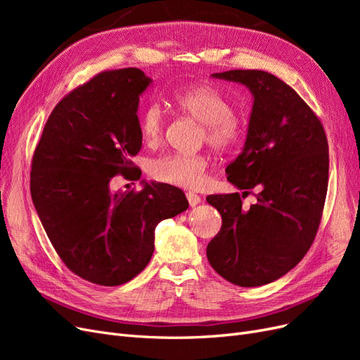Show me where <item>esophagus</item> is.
Listing matches in <instances>:
<instances>
[{
  "mask_svg": "<svg viewBox=\"0 0 360 360\" xmlns=\"http://www.w3.org/2000/svg\"><path fill=\"white\" fill-rule=\"evenodd\" d=\"M186 198H188L191 207H195V205H198V204L201 202V197H200V195L193 193V192H186Z\"/></svg>",
  "mask_w": 360,
  "mask_h": 360,
  "instance_id": "esophagus-1",
  "label": "esophagus"
}]
</instances>
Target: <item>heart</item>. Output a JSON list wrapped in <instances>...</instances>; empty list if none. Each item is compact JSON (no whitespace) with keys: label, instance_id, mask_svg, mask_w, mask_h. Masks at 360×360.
Segmentation results:
<instances>
[{"label":"heart","instance_id":"heart-1","mask_svg":"<svg viewBox=\"0 0 360 360\" xmlns=\"http://www.w3.org/2000/svg\"><path fill=\"white\" fill-rule=\"evenodd\" d=\"M172 103L183 114L202 123V139L216 150L233 148L242 136V124L233 103L209 85L189 86L174 93ZM141 138L148 146L160 143L165 130V112L156 102L147 103L138 115ZM209 158L201 153H167L151 160L150 176L160 183L184 189H198L205 183Z\"/></svg>","mask_w":360,"mask_h":360}]
</instances>
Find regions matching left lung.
I'll list each match as a JSON object with an SVG mask.
<instances>
[{"label":"left lung","mask_w":360,"mask_h":360,"mask_svg":"<svg viewBox=\"0 0 360 360\" xmlns=\"http://www.w3.org/2000/svg\"><path fill=\"white\" fill-rule=\"evenodd\" d=\"M246 85L254 94L242 153L226 167L243 195L207 197L222 216L207 258L224 279L258 287L284 276L307 255L317 236L329 181L324 127L290 85L264 70L213 73ZM257 188L249 210L241 198Z\"/></svg>","instance_id":"left-lung-1"}]
</instances>
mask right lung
<instances>
[{
  "instance_id": "1",
  "label": "right lung",
  "mask_w": 360,
  "mask_h": 360,
  "mask_svg": "<svg viewBox=\"0 0 360 360\" xmlns=\"http://www.w3.org/2000/svg\"><path fill=\"white\" fill-rule=\"evenodd\" d=\"M151 79L136 68L105 70L53 108L31 160L30 191L63 263L79 278L115 287L153 255L160 221L188 209L181 189L151 183L110 192L115 176L139 179V96Z\"/></svg>"
}]
</instances>
